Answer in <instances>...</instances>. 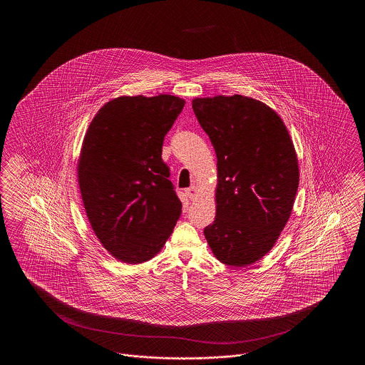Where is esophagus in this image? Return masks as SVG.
<instances>
[{
    "label": "esophagus",
    "instance_id": "1",
    "mask_svg": "<svg viewBox=\"0 0 365 365\" xmlns=\"http://www.w3.org/2000/svg\"><path fill=\"white\" fill-rule=\"evenodd\" d=\"M197 187L195 186H191L189 189H186V195L190 198V200H195V197H197Z\"/></svg>",
    "mask_w": 365,
    "mask_h": 365
}]
</instances>
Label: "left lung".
I'll return each instance as SVG.
<instances>
[{
  "mask_svg": "<svg viewBox=\"0 0 365 365\" xmlns=\"http://www.w3.org/2000/svg\"><path fill=\"white\" fill-rule=\"evenodd\" d=\"M192 110L217 157L216 217L204 235L223 264H253L272 249L293 209V140L275 110L240 94L195 98Z\"/></svg>",
  "mask_w": 365,
  "mask_h": 365,
  "instance_id": "1",
  "label": "left lung"
}]
</instances>
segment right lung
Wrapping results in <instances>:
<instances>
[{
	"mask_svg": "<svg viewBox=\"0 0 365 365\" xmlns=\"http://www.w3.org/2000/svg\"><path fill=\"white\" fill-rule=\"evenodd\" d=\"M185 100L118 97L90 123L78 182L91 228L118 260L139 264L161 250L182 213L163 161V142Z\"/></svg>",
	"mask_w": 365,
	"mask_h": 365,
	"instance_id": "1",
	"label": "right lung"
}]
</instances>
